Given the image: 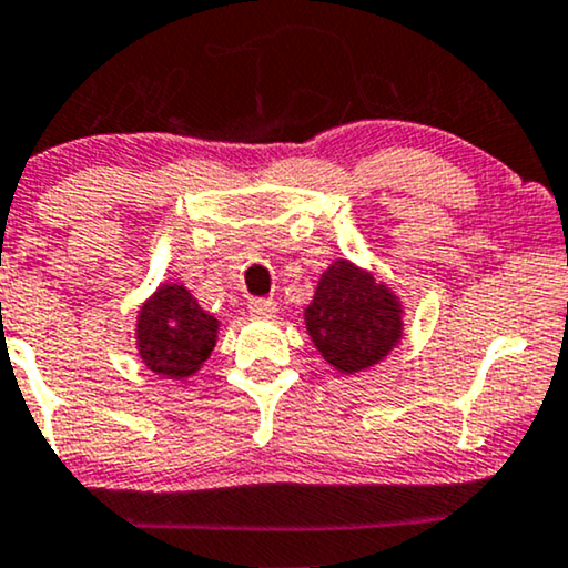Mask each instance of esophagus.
I'll return each instance as SVG.
<instances>
[{"label": "esophagus", "instance_id": "1", "mask_svg": "<svg viewBox=\"0 0 568 568\" xmlns=\"http://www.w3.org/2000/svg\"><path fill=\"white\" fill-rule=\"evenodd\" d=\"M248 312L254 314V317L270 320V317H275L277 304H275V301H272V298H251V301H248Z\"/></svg>", "mask_w": 568, "mask_h": 568}]
</instances>
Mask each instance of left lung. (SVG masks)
I'll use <instances>...</instances> for the list:
<instances>
[{"label":"left lung","instance_id":"obj_1","mask_svg":"<svg viewBox=\"0 0 568 568\" xmlns=\"http://www.w3.org/2000/svg\"><path fill=\"white\" fill-rule=\"evenodd\" d=\"M304 322L322 358L343 375L375 367L404 337V306L396 293L348 260L322 272Z\"/></svg>","mask_w":568,"mask_h":568}]
</instances>
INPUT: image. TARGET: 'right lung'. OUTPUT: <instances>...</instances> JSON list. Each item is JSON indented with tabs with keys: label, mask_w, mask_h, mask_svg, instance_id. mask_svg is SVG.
Masks as SVG:
<instances>
[{
	"label": "right lung",
	"mask_w": 568,
	"mask_h": 568,
	"mask_svg": "<svg viewBox=\"0 0 568 568\" xmlns=\"http://www.w3.org/2000/svg\"><path fill=\"white\" fill-rule=\"evenodd\" d=\"M220 320L204 312L181 283H162L143 301L135 317V348L154 375L185 379L217 346Z\"/></svg>",
	"instance_id": "obj_1"
}]
</instances>
